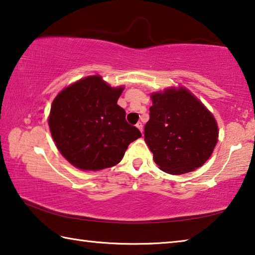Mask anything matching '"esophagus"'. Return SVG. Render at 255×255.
<instances>
[{"label":"esophagus","mask_w":255,"mask_h":255,"mask_svg":"<svg viewBox=\"0 0 255 255\" xmlns=\"http://www.w3.org/2000/svg\"><path fill=\"white\" fill-rule=\"evenodd\" d=\"M136 127L139 129L140 132H143V125H141V123H137L136 124Z\"/></svg>","instance_id":"obj_1"}]
</instances>
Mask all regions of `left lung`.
<instances>
[{
  "mask_svg": "<svg viewBox=\"0 0 255 255\" xmlns=\"http://www.w3.org/2000/svg\"><path fill=\"white\" fill-rule=\"evenodd\" d=\"M150 98L145 141L159 169L178 175L204 165L218 140L213 114L182 86L155 92Z\"/></svg>",
  "mask_w": 255,
  "mask_h": 255,
  "instance_id": "8db88e82",
  "label": "left lung"
}]
</instances>
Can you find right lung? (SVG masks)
I'll use <instances>...</instances> for the list:
<instances>
[{
  "label": "right lung",
  "mask_w": 255,
  "mask_h": 255,
  "mask_svg": "<svg viewBox=\"0 0 255 255\" xmlns=\"http://www.w3.org/2000/svg\"><path fill=\"white\" fill-rule=\"evenodd\" d=\"M124 86L111 88L100 75L84 77L54 99L48 125L60 154L83 171L122 161L128 145L141 137L117 105Z\"/></svg>",
  "instance_id": "1"
}]
</instances>
